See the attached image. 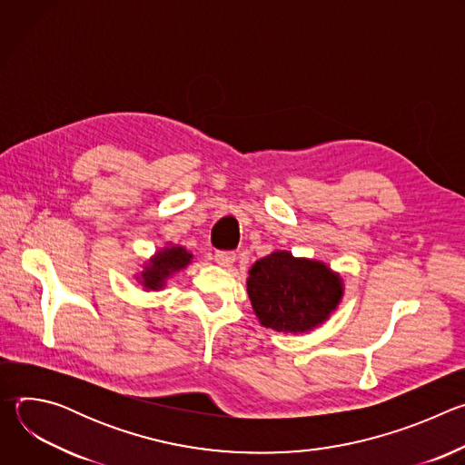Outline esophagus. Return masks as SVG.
Here are the masks:
<instances>
[{"instance_id":"1","label":"esophagus","mask_w":465,"mask_h":465,"mask_svg":"<svg viewBox=\"0 0 465 465\" xmlns=\"http://www.w3.org/2000/svg\"><path fill=\"white\" fill-rule=\"evenodd\" d=\"M233 261H235V253L233 252H217L215 253V262L221 264V267H224V269L232 267Z\"/></svg>"}]
</instances>
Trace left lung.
I'll return each instance as SVG.
<instances>
[{
    "instance_id": "obj_1",
    "label": "left lung",
    "mask_w": 465,
    "mask_h": 465,
    "mask_svg": "<svg viewBox=\"0 0 465 465\" xmlns=\"http://www.w3.org/2000/svg\"><path fill=\"white\" fill-rule=\"evenodd\" d=\"M246 292L262 327L278 333H311L344 298V280L320 259L274 250L248 271Z\"/></svg>"
}]
</instances>
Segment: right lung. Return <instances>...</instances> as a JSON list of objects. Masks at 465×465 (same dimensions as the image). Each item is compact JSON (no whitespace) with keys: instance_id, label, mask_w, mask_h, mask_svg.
I'll return each mask as SVG.
<instances>
[{"instance_id":"obj_1","label":"right lung","mask_w":465,"mask_h":465,"mask_svg":"<svg viewBox=\"0 0 465 465\" xmlns=\"http://www.w3.org/2000/svg\"><path fill=\"white\" fill-rule=\"evenodd\" d=\"M193 262V253L180 244H167L158 248L149 259L143 261L142 271L134 274V280L147 292H158L167 287V283Z\"/></svg>"}]
</instances>
